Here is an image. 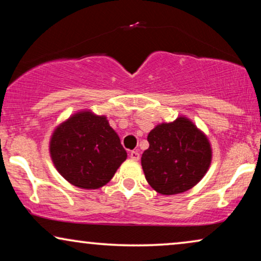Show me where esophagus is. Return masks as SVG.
Listing matches in <instances>:
<instances>
[{
	"label": "esophagus",
	"instance_id": "obj_1",
	"mask_svg": "<svg viewBox=\"0 0 261 261\" xmlns=\"http://www.w3.org/2000/svg\"><path fill=\"white\" fill-rule=\"evenodd\" d=\"M129 156H130V159H133V160H139L140 159V153H139L138 151H132Z\"/></svg>",
	"mask_w": 261,
	"mask_h": 261
}]
</instances>
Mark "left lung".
<instances>
[{"label": "left lung", "instance_id": "8db88e82", "mask_svg": "<svg viewBox=\"0 0 261 261\" xmlns=\"http://www.w3.org/2000/svg\"><path fill=\"white\" fill-rule=\"evenodd\" d=\"M142 153L146 180L162 195L181 194L194 188L209 170L213 149L209 139L190 119L156 124L148 133Z\"/></svg>", "mask_w": 261, "mask_h": 261}]
</instances>
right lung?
<instances>
[{"instance_id":"obj_1","label":"right lung","mask_w":261,"mask_h":261,"mask_svg":"<svg viewBox=\"0 0 261 261\" xmlns=\"http://www.w3.org/2000/svg\"><path fill=\"white\" fill-rule=\"evenodd\" d=\"M49 155L70 184L87 190L102 188L127 159L120 138L105 115L81 110L56 127Z\"/></svg>"}]
</instances>
